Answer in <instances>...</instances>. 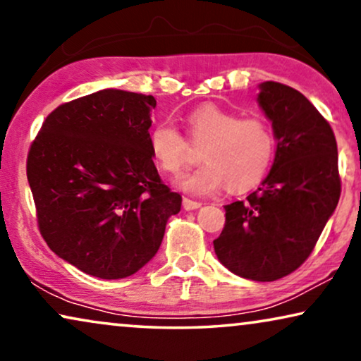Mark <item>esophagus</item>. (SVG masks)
<instances>
[{"label":"esophagus","mask_w":361,"mask_h":361,"mask_svg":"<svg viewBox=\"0 0 361 361\" xmlns=\"http://www.w3.org/2000/svg\"><path fill=\"white\" fill-rule=\"evenodd\" d=\"M183 207H185L186 211H192V209H197V207H201V202L192 201L190 197H183Z\"/></svg>","instance_id":"1"}]
</instances>
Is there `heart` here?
<instances>
[{
  "mask_svg": "<svg viewBox=\"0 0 361 361\" xmlns=\"http://www.w3.org/2000/svg\"><path fill=\"white\" fill-rule=\"evenodd\" d=\"M191 144L202 147L204 165L181 176L180 186L195 195H211L227 185L231 191L257 185L275 159L276 139L262 118H242L217 106H202L188 118ZM155 165L176 175L190 161L191 152L181 132L170 121L155 124L149 135Z\"/></svg>",
  "mask_w": 361,
  "mask_h": 361,
  "instance_id": "b5f03b06",
  "label": "heart"
}]
</instances>
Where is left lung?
I'll return each mask as SVG.
<instances>
[{
    "label": "left lung",
    "instance_id": "8db88e82",
    "mask_svg": "<svg viewBox=\"0 0 361 361\" xmlns=\"http://www.w3.org/2000/svg\"><path fill=\"white\" fill-rule=\"evenodd\" d=\"M258 104L278 140L275 161L257 191L224 206L226 224L214 250L235 275L275 281L311 255L342 185L334 130L306 96L265 81Z\"/></svg>",
    "mask_w": 361,
    "mask_h": 361
}]
</instances>
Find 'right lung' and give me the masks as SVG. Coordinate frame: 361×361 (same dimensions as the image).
<instances>
[{
    "mask_svg": "<svg viewBox=\"0 0 361 361\" xmlns=\"http://www.w3.org/2000/svg\"><path fill=\"white\" fill-rule=\"evenodd\" d=\"M154 96L101 90L60 104L27 154L39 231L50 250L103 280L134 275L181 209L154 165Z\"/></svg>",
    "mask_w": 361,
    "mask_h": 361,
    "instance_id": "add662e5",
    "label": "right lung"
}]
</instances>
